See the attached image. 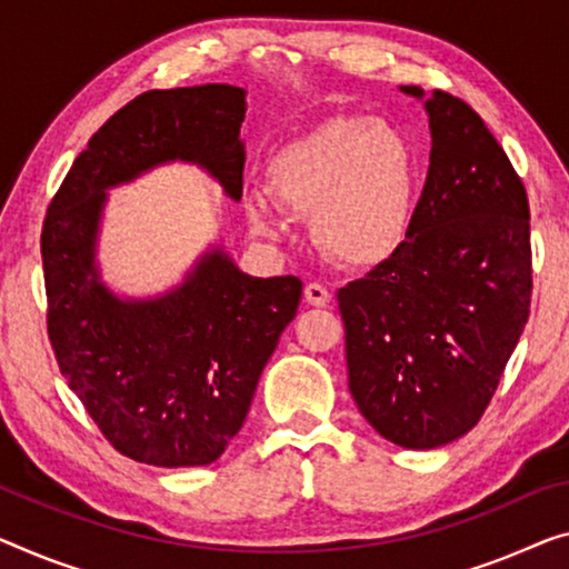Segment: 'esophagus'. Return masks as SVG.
<instances>
[{
    "mask_svg": "<svg viewBox=\"0 0 569 569\" xmlns=\"http://www.w3.org/2000/svg\"><path fill=\"white\" fill-rule=\"evenodd\" d=\"M303 299H307L311 307H327L329 303V299H332V293H329V288L327 286H321V283H309L307 288H303Z\"/></svg>",
    "mask_w": 569,
    "mask_h": 569,
    "instance_id": "obj_1",
    "label": "esophagus"
}]
</instances>
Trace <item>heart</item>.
<instances>
[{"label": "heart", "instance_id": "obj_1", "mask_svg": "<svg viewBox=\"0 0 569 569\" xmlns=\"http://www.w3.org/2000/svg\"><path fill=\"white\" fill-rule=\"evenodd\" d=\"M268 191L281 209L311 219L313 242L325 256L345 268H376L411 232L419 156L391 122L332 117L278 150L268 166ZM274 204L262 193L244 201L260 234L283 232Z\"/></svg>", "mask_w": 569, "mask_h": 569}]
</instances>
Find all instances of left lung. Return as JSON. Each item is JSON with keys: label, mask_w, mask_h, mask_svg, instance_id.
Here are the masks:
<instances>
[{"label": "left lung", "mask_w": 569, "mask_h": 569, "mask_svg": "<svg viewBox=\"0 0 569 569\" xmlns=\"http://www.w3.org/2000/svg\"><path fill=\"white\" fill-rule=\"evenodd\" d=\"M427 112L429 173L411 232L337 293L350 393L406 449L442 447L480 421L531 311L521 176L468 101L435 91Z\"/></svg>", "instance_id": "1"}]
</instances>
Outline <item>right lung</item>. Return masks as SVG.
<instances>
[{
	"label": "right lung",
	"mask_w": 569,
	"mask_h": 569,
	"mask_svg": "<svg viewBox=\"0 0 569 569\" xmlns=\"http://www.w3.org/2000/svg\"><path fill=\"white\" fill-rule=\"evenodd\" d=\"M244 89H152L79 152L40 234L48 339L71 391L117 452L156 468L209 465L248 417L258 378L296 317V276L252 278L214 250L181 288L120 301L99 283L94 242L107 186L193 160L242 197Z\"/></svg>",
	"instance_id": "right-lung-1"
}]
</instances>
